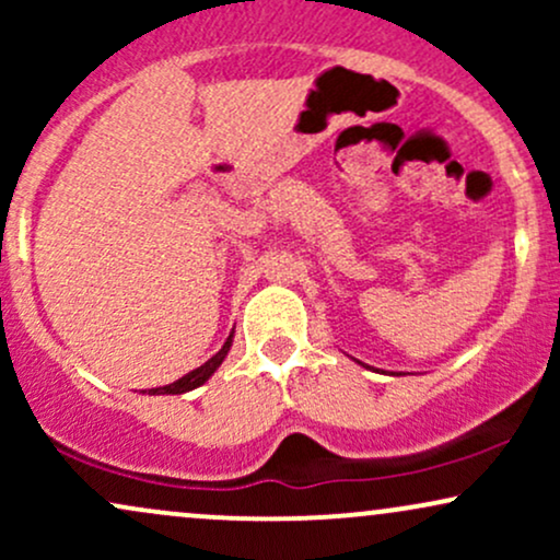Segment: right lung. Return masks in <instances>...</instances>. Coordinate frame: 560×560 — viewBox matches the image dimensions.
<instances>
[{"mask_svg":"<svg viewBox=\"0 0 560 560\" xmlns=\"http://www.w3.org/2000/svg\"><path fill=\"white\" fill-rule=\"evenodd\" d=\"M231 337H234V334H229L226 345H223L221 350H218L215 355L210 358L208 363H205V365H199V369H195V371H189V374L178 378V382H173V384H165V387H158V389H150V395H184V392H189V389H197L199 384H205V382H208V378L215 374V369H218V365L223 363V358L229 355Z\"/></svg>","mask_w":560,"mask_h":560,"instance_id":"right-lung-1","label":"right lung"}]
</instances>
